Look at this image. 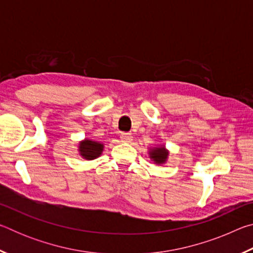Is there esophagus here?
Segmentation results:
<instances>
[{
  "label": "esophagus",
  "instance_id": "esophagus-1",
  "mask_svg": "<svg viewBox=\"0 0 253 253\" xmlns=\"http://www.w3.org/2000/svg\"><path fill=\"white\" fill-rule=\"evenodd\" d=\"M121 139L125 143H129L131 140V134H129V132H122Z\"/></svg>",
  "mask_w": 253,
  "mask_h": 253
}]
</instances>
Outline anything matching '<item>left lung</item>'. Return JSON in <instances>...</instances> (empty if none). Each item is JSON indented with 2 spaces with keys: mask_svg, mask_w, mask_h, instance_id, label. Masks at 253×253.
Returning <instances> with one entry per match:
<instances>
[{
  "mask_svg": "<svg viewBox=\"0 0 253 253\" xmlns=\"http://www.w3.org/2000/svg\"><path fill=\"white\" fill-rule=\"evenodd\" d=\"M149 155H151V158H153L154 162L157 163V164H161V163L165 162L166 157H168V152L165 151L164 147L155 148L149 152Z\"/></svg>",
  "mask_w": 253,
  "mask_h": 253,
  "instance_id": "8db88e82",
  "label": "left lung"
}]
</instances>
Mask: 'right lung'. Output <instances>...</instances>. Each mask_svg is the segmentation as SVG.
Instances as JSON below:
<instances>
[{"mask_svg":"<svg viewBox=\"0 0 253 253\" xmlns=\"http://www.w3.org/2000/svg\"><path fill=\"white\" fill-rule=\"evenodd\" d=\"M102 147H104V145L102 144L85 139L84 142L80 143L79 151L81 155L84 156V158H87V160H93V158H96L100 155L102 152Z\"/></svg>","mask_w":253,"mask_h":253,"instance_id":"add662e5","label":"right lung"}]
</instances>
